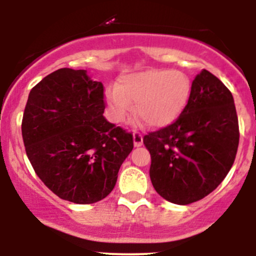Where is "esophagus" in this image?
Listing matches in <instances>:
<instances>
[{
	"mask_svg": "<svg viewBox=\"0 0 256 256\" xmlns=\"http://www.w3.org/2000/svg\"><path fill=\"white\" fill-rule=\"evenodd\" d=\"M142 142H144L142 135H141L140 132H138V131H135V132H134V146L140 147L141 144H142Z\"/></svg>",
	"mask_w": 256,
	"mask_h": 256,
	"instance_id": "34e87169",
	"label": "esophagus"
}]
</instances>
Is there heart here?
Wrapping results in <instances>:
<instances>
[{
  "instance_id": "heart-1",
  "label": "heart",
  "mask_w": 256,
  "mask_h": 256,
  "mask_svg": "<svg viewBox=\"0 0 256 256\" xmlns=\"http://www.w3.org/2000/svg\"><path fill=\"white\" fill-rule=\"evenodd\" d=\"M192 92L184 73L170 69H151L124 76L106 92L109 116L121 122L132 110L150 128L170 125L187 106Z\"/></svg>"
}]
</instances>
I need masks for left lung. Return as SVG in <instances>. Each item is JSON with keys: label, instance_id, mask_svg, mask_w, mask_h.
Instances as JSON below:
<instances>
[{"label": "left lung", "instance_id": "left-lung-1", "mask_svg": "<svg viewBox=\"0 0 256 256\" xmlns=\"http://www.w3.org/2000/svg\"><path fill=\"white\" fill-rule=\"evenodd\" d=\"M156 192L174 204H190L213 192L236 160L239 124L232 92L203 69L190 102L174 122L144 136Z\"/></svg>", "mask_w": 256, "mask_h": 256}]
</instances>
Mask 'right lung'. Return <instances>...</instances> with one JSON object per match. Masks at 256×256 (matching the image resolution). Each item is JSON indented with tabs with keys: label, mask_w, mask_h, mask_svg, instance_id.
Returning <instances> with one entry per match:
<instances>
[{
	"label": "right lung",
	"mask_w": 256,
	"mask_h": 256,
	"mask_svg": "<svg viewBox=\"0 0 256 256\" xmlns=\"http://www.w3.org/2000/svg\"><path fill=\"white\" fill-rule=\"evenodd\" d=\"M104 86L86 70L62 68L32 88L22 118L26 154L62 200L92 204L114 190L132 134L104 118Z\"/></svg>",
	"instance_id": "add662e5"
}]
</instances>
